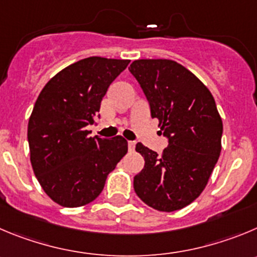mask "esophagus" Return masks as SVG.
Returning a JSON list of instances; mask_svg holds the SVG:
<instances>
[{"instance_id": "obj_1", "label": "esophagus", "mask_w": 257, "mask_h": 257, "mask_svg": "<svg viewBox=\"0 0 257 257\" xmlns=\"http://www.w3.org/2000/svg\"><path fill=\"white\" fill-rule=\"evenodd\" d=\"M128 150L131 151V152H133V151L136 150V142H132V141H129V142H128Z\"/></svg>"}]
</instances>
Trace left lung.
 I'll use <instances>...</instances> for the list:
<instances>
[{"label": "left lung", "mask_w": 257, "mask_h": 257, "mask_svg": "<svg viewBox=\"0 0 257 257\" xmlns=\"http://www.w3.org/2000/svg\"><path fill=\"white\" fill-rule=\"evenodd\" d=\"M129 72L169 140L161 156L137 143L145 167L134 176V190L156 210L183 209L204 190L222 150L223 124L214 97L195 74L170 59H138Z\"/></svg>", "instance_id": "left-lung-1"}]
</instances>
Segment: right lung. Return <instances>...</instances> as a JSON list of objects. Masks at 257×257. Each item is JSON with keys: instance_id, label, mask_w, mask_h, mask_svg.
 <instances>
[{"instance_id": "right-lung-1", "label": "right lung", "mask_w": 257, "mask_h": 257, "mask_svg": "<svg viewBox=\"0 0 257 257\" xmlns=\"http://www.w3.org/2000/svg\"><path fill=\"white\" fill-rule=\"evenodd\" d=\"M128 64V59H81L50 78L38 96L28 124L31 166L43 190L62 207L95 200L128 151L123 137L106 140L86 131L95 124L110 83Z\"/></svg>"}]
</instances>
